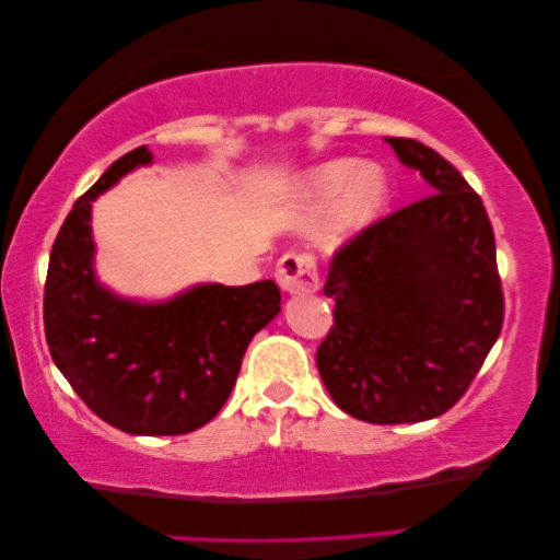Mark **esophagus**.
<instances>
[{
	"instance_id": "34e87169",
	"label": "esophagus",
	"mask_w": 560,
	"mask_h": 560,
	"mask_svg": "<svg viewBox=\"0 0 560 560\" xmlns=\"http://www.w3.org/2000/svg\"><path fill=\"white\" fill-rule=\"evenodd\" d=\"M277 281L283 291L293 293V295L315 293L319 289V273H317L315 255L299 253V249L283 255L277 265Z\"/></svg>"
}]
</instances>
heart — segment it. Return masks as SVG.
Masks as SVG:
<instances>
[{
	"mask_svg": "<svg viewBox=\"0 0 560 560\" xmlns=\"http://www.w3.org/2000/svg\"><path fill=\"white\" fill-rule=\"evenodd\" d=\"M355 167L359 165L351 159L331 161L317 168L311 180V192L317 201L335 199L347 184L350 185L337 207V223L343 231H355L371 223L385 207L389 192L387 177L377 165H361L359 172Z\"/></svg>",
	"mask_w": 560,
	"mask_h": 560,
	"instance_id": "1",
	"label": "heart"
}]
</instances>
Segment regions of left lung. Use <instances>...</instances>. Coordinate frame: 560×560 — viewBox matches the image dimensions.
Masks as SVG:
<instances>
[{"instance_id": "left-lung-1", "label": "left lung", "mask_w": 560, "mask_h": 560, "mask_svg": "<svg viewBox=\"0 0 560 560\" xmlns=\"http://www.w3.org/2000/svg\"><path fill=\"white\" fill-rule=\"evenodd\" d=\"M385 141L431 195L365 225L331 257L325 295L335 325L317 347V371L353 419L416 423L469 389L505 303L481 197L431 147Z\"/></svg>"}]
</instances>
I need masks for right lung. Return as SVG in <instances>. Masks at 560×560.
<instances>
[{
    "label": "right lung",
    "mask_w": 560,
    "mask_h": 560,
    "mask_svg": "<svg viewBox=\"0 0 560 560\" xmlns=\"http://www.w3.org/2000/svg\"><path fill=\"white\" fill-rule=\"evenodd\" d=\"M147 163V147L125 153L74 201L47 265L43 323L55 365L98 419L132 435H183L221 411L247 343L281 311V291L273 281L205 283L144 305L103 289L91 201Z\"/></svg>",
    "instance_id": "add662e5"
}]
</instances>
